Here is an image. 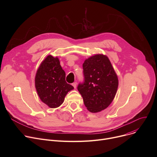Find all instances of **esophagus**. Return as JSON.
I'll return each instance as SVG.
<instances>
[{"label":"esophagus","mask_w":157,"mask_h":157,"mask_svg":"<svg viewBox=\"0 0 157 157\" xmlns=\"http://www.w3.org/2000/svg\"><path fill=\"white\" fill-rule=\"evenodd\" d=\"M72 85L74 86V88H76V85H77V83H76V82H74V83L72 84Z\"/></svg>","instance_id":"esophagus-1"}]
</instances>
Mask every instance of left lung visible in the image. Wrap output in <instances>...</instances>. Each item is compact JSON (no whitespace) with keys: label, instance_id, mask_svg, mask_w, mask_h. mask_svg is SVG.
Instances as JSON below:
<instances>
[{"label":"left lung","instance_id":"left-lung-1","mask_svg":"<svg viewBox=\"0 0 157 157\" xmlns=\"http://www.w3.org/2000/svg\"><path fill=\"white\" fill-rule=\"evenodd\" d=\"M84 80L77 88L88 111L97 113L108 108L114 99L118 79L108 58L96 55L83 64Z\"/></svg>","mask_w":157,"mask_h":157}]
</instances>
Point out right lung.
<instances>
[{
    "label": "right lung",
    "instance_id": "add662e5",
    "mask_svg": "<svg viewBox=\"0 0 157 157\" xmlns=\"http://www.w3.org/2000/svg\"><path fill=\"white\" fill-rule=\"evenodd\" d=\"M35 85L40 100L49 108H55L63 102L74 87L65 81V72L57 57L48 55L37 71Z\"/></svg>",
    "mask_w": 157,
    "mask_h": 157
}]
</instances>
